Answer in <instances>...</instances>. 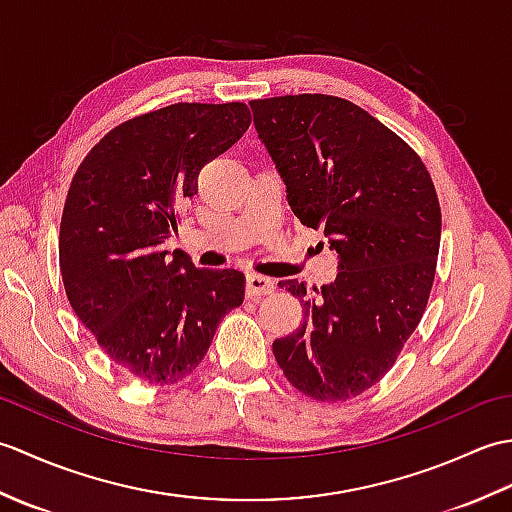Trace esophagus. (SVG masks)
<instances>
[{"mask_svg": "<svg viewBox=\"0 0 512 512\" xmlns=\"http://www.w3.org/2000/svg\"><path fill=\"white\" fill-rule=\"evenodd\" d=\"M275 290V281L262 277V275H248L246 277V295L248 297H262V295H270Z\"/></svg>", "mask_w": 512, "mask_h": 512, "instance_id": "obj_1", "label": "esophagus"}]
</instances>
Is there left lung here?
<instances>
[{"label": "left lung", "mask_w": 512, "mask_h": 512, "mask_svg": "<svg viewBox=\"0 0 512 512\" xmlns=\"http://www.w3.org/2000/svg\"><path fill=\"white\" fill-rule=\"evenodd\" d=\"M250 110L292 213L321 226L339 255V275L321 290L279 281L301 299L303 323L273 354L301 394L356 398L394 367L427 308L442 228L436 187L405 140L339 96H275Z\"/></svg>", "instance_id": "left-lung-1"}]
</instances>
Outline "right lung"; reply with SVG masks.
<instances>
[{
	"label": "right lung",
	"mask_w": 512,
	"mask_h": 512,
	"mask_svg": "<svg viewBox=\"0 0 512 512\" xmlns=\"http://www.w3.org/2000/svg\"><path fill=\"white\" fill-rule=\"evenodd\" d=\"M248 125L239 101L167 105L114 127L74 173L59 233L65 295L103 352L143 383L193 374L226 312L242 306L239 270L195 268L162 244L202 167Z\"/></svg>",
	"instance_id": "add662e5"
}]
</instances>
